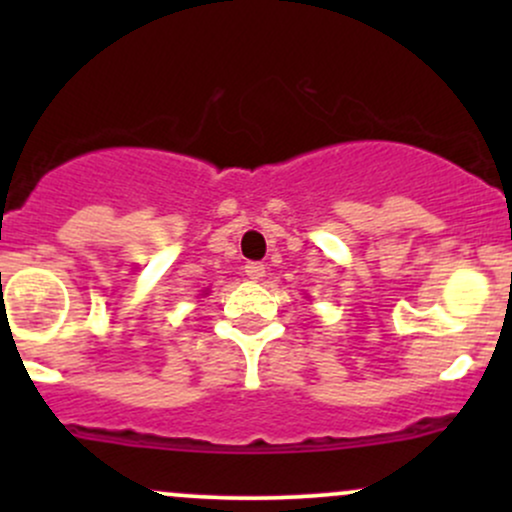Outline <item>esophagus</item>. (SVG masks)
<instances>
[{
  "label": "esophagus",
  "instance_id": "1",
  "mask_svg": "<svg viewBox=\"0 0 512 512\" xmlns=\"http://www.w3.org/2000/svg\"><path fill=\"white\" fill-rule=\"evenodd\" d=\"M245 274H248V279L252 281H260L264 274H267V267H264L262 262H248L245 264Z\"/></svg>",
  "mask_w": 512,
  "mask_h": 512
}]
</instances>
